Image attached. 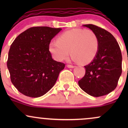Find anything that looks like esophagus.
<instances>
[{
  "label": "esophagus",
  "mask_w": 128,
  "mask_h": 128,
  "mask_svg": "<svg viewBox=\"0 0 128 128\" xmlns=\"http://www.w3.org/2000/svg\"><path fill=\"white\" fill-rule=\"evenodd\" d=\"M67 67H68V68H74V66L73 65H70V64H67Z\"/></svg>",
  "instance_id": "1"
}]
</instances>
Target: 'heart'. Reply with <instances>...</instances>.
I'll return each instance as SVG.
<instances>
[{
  "label": "heart",
  "instance_id": "b5f03b06",
  "mask_svg": "<svg viewBox=\"0 0 128 128\" xmlns=\"http://www.w3.org/2000/svg\"><path fill=\"white\" fill-rule=\"evenodd\" d=\"M99 48L96 34L92 30L79 28L64 32L57 38L56 42H51L49 44V52L56 61L66 60L70 52L74 61L83 64L94 59Z\"/></svg>",
  "mask_w": 128,
  "mask_h": 128
}]
</instances>
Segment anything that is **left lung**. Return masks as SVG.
Listing matches in <instances>:
<instances>
[{
    "label": "left lung",
    "mask_w": 128,
    "mask_h": 128,
    "mask_svg": "<svg viewBox=\"0 0 128 128\" xmlns=\"http://www.w3.org/2000/svg\"><path fill=\"white\" fill-rule=\"evenodd\" d=\"M83 26L96 34L99 48L94 59L84 66L86 74L79 80L78 84L90 96H104L114 90L118 84L122 72L121 50L110 32L94 24Z\"/></svg>",
    "instance_id": "1"
}]
</instances>
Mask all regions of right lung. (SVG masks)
<instances>
[{
	"mask_svg": "<svg viewBox=\"0 0 128 128\" xmlns=\"http://www.w3.org/2000/svg\"><path fill=\"white\" fill-rule=\"evenodd\" d=\"M61 30L48 26L30 28L11 45L7 67L11 82L23 94L38 98L55 85L65 64L52 59L49 44Z\"/></svg>",
	"mask_w": 128,
	"mask_h": 128,
	"instance_id": "obj_1",
	"label": "right lung"
}]
</instances>
